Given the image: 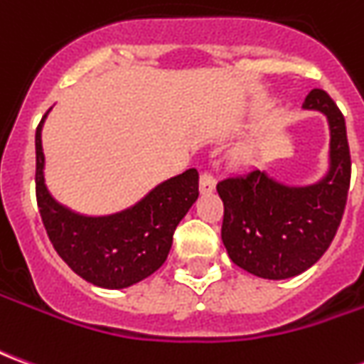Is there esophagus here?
I'll list each match as a JSON object with an SVG mask.
<instances>
[{
  "label": "esophagus",
  "mask_w": 364,
  "mask_h": 364,
  "mask_svg": "<svg viewBox=\"0 0 364 364\" xmlns=\"http://www.w3.org/2000/svg\"><path fill=\"white\" fill-rule=\"evenodd\" d=\"M214 187H216L214 175L210 173V171H203V173H200V193H203V195H208V193H213Z\"/></svg>",
  "instance_id": "1"
}]
</instances>
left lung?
<instances>
[{
	"label": "left lung",
	"instance_id": "1",
	"mask_svg": "<svg viewBox=\"0 0 364 364\" xmlns=\"http://www.w3.org/2000/svg\"><path fill=\"white\" fill-rule=\"evenodd\" d=\"M304 109L328 117L329 171L310 187H287L259 169L230 175L216 185L224 203L222 242L230 259L263 279L304 273L326 253L343 218L351 183L345 119L323 90L306 95Z\"/></svg>",
	"mask_w": 364,
	"mask_h": 364
}]
</instances>
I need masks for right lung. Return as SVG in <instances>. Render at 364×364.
I'll return each instance as SVG.
<instances>
[{
    "label": "right lung",
    "mask_w": 364,
    "mask_h": 364,
    "mask_svg": "<svg viewBox=\"0 0 364 364\" xmlns=\"http://www.w3.org/2000/svg\"><path fill=\"white\" fill-rule=\"evenodd\" d=\"M36 127V205L54 250L68 267L95 287L127 289L167 259L173 232L198 197V171L167 179L128 210L90 218L58 205L44 185V154Z\"/></svg>",
    "instance_id": "1"
}]
</instances>
